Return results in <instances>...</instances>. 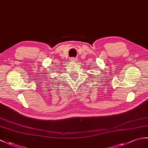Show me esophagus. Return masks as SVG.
<instances>
[{
	"mask_svg": "<svg viewBox=\"0 0 148 148\" xmlns=\"http://www.w3.org/2000/svg\"><path fill=\"white\" fill-rule=\"evenodd\" d=\"M70 60H71V62H77V58H75V57L71 58Z\"/></svg>",
	"mask_w": 148,
	"mask_h": 148,
	"instance_id": "1",
	"label": "esophagus"
}]
</instances>
